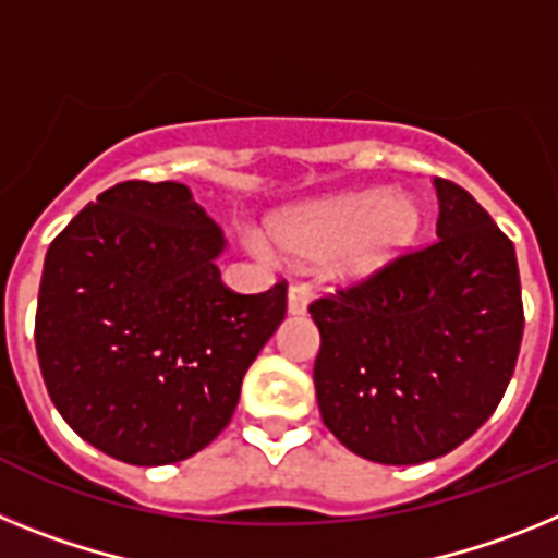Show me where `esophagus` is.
Wrapping results in <instances>:
<instances>
[{"label":"esophagus","mask_w":558,"mask_h":558,"mask_svg":"<svg viewBox=\"0 0 558 558\" xmlns=\"http://www.w3.org/2000/svg\"><path fill=\"white\" fill-rule=\"evenodd\" d=\"M308 300H312L308 283H292L289 286V294H286V308H289V314H306Z\"/></svg>","instance_id":"1"}]
</instances>
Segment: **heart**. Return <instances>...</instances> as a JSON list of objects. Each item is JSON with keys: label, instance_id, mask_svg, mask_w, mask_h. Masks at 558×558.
<instances>
[{"label": "heart", "instance_id": "obj_1", "mask_svg": "<svg viewBox=\"0 0 558 558\" xmlns=\"http://www.w3.org/2000/svg\"><path fill=\"white\" fill-rule=\"evenodd\" d=\"M421 221L418 202L407 193L356 191L286 213L272 239L289 258H331L333 280L360 283L418 241Z\"/></svg>", "mask_w": 558, "mask_h": 558}]
</instances>
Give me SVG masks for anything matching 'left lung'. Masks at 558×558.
<instances>
[{"instance_id": "8db88e82", "label": "left lung", "mask_w": 558, "mask_h": 558, "mask_svg": "<svg viewBox=\"0 0 558 558\" xmlns=\"http://www.w3.org/2000/svg\"><path fill=\"white\" fill-rule=\"evenodd\" d=\"M438 241L314 300L323 424L353 454L410 466L452 452L497 410L520 356L517 252L492 216L435 177Z\"/></svg>"}]
</instances>
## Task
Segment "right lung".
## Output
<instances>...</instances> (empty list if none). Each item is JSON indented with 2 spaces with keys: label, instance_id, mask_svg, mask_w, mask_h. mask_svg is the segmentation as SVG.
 <instances>
[{
  "label": "right lung",
  "instance_id": "obj_1",
  "mask_svg": "<svg viewBox=\"0 0 558 558\" xmlns=\"http://www.w3.org/2000/svg\"><path fill=\"white\" fill-rule=\"evenodd\" d=\"M219 225L179 182H120L47 250L36 353L61 418L132 466L205 449L286 317V280L221 283Z\"/></svg>",
  "mask_w": 558,
  "mask_h": 558
}]
</instances>
